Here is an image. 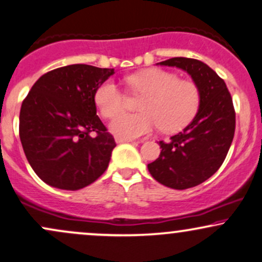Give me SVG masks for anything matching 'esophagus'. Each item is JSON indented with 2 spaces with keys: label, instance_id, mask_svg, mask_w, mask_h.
<instances>
[{
  "label": "esophagus",
  "instance_id": "obj_1",
  "mask_svg": "<svg viewBox=\"0 0 262 262\" xmlns=\"http://www.w3.org/2000/svg\"><path fill=\"white\" fill-rule=\"evenodd\" d=\"M116 143H125V142H134V140H125V138H120V137H116L115 138Z\"/></svg>",
  "mask_w": 262,
  "mask_h": 262
}]
</instances>
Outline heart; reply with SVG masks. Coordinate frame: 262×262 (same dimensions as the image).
<instances>
[{"label": "heart", "instance_id": "obj_1", "mask_svg": "<svg viewBox=\"0 0 262 262\" xmlns=\"http://www.w3.org/2000/svg\"><path fill=\"white\" fill-rule=\"evenodd\" d=\"M134 93L144 95L140 114H121L126 95L112 79L103 82L94 93V103L105 119L116 118L110 131L125 140L148 135L161 126L165 132L179 131L189 124L201 103L199 85L190 79H179L175 73L161 69L141 71L126 78Z\"/></svg>", "mask_w": 262, "mask_h": 262}]
</instances>
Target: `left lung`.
<instances>
[{
    "instance_id": "1",
    "label": "left lung",
    "mask_w": 262,
    "mask_h": 262,
    "mask_svg": "<svg viewBox=\"0 0 262 262\" xmlns=\"http://www.w3.org/2000/svg\"><path fill=\"white\" fill-rule=\"evenodd\" d=\"M159 64L185 71L201 92L192 121L168 142L159 141L161 155L148 164L162 185L185 190L204 183L222 165L234 137V106L226 83L202 61L173 57Z\"/></svg>"
}]
</instances>
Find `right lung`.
<instances>
[{"instance_id": "obj_1", "label": "right lung", "mask_w": 262, "mask_h": 262, "mask_svg": "<svg viewBox=\"0 0 262 262\" xmlns=\"http://www.w3.org/2000/svg\"><path fill=\"white\" fill-rule=\"evenodd\" d=\"M114 73L89 64L60 67L40 77L21 103V146L48 185L75 191L106 170L116 143L98 118L94 93Z\"/></svg>"}]
</instances>
